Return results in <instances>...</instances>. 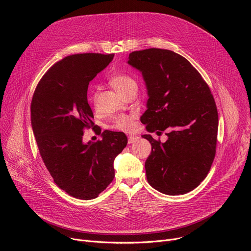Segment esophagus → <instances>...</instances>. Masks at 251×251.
I'll return each mask as SVG.
<instances>
[{
  "label": "esophagus",
  "mask_w": 251,
  "mask_h": 251,
  "mask_svg": "<svg viewBox=\"0 0 251 251\" xmlns=\"http://www.w3.org/2000/svg\"><path fill=\"white\" fill-rule=\"evenodd\" d=\"M138 139H139L138 136H136V135H130V136L128 137V143H129V144H132V143L136 142Z\"/></svg>",
  "instance_id": "obj_1"
}]
</instances>
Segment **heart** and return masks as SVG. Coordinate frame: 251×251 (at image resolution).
Instances as JSON below:
<instances>
[{
	"mask_svg": "<svg viewBox=\"0 0 251 251\" xmlns=\"http://www.w3.org/2000/svg\"><path fill=\"white\" fill-rule=\"evenodd\" d=\"M110 84L118 94L122 95L130 87L136 85V82L132 77L126 75H116L110 79ZM112 127L121 131L131 132L135 128V115L123 114L117 116L113 121Z\"/></svg>",
	"mask_w": 251,
	"mask_h": 251,
	"instance_id": "heart-1",
	"label": "heart"
}]
</instances>
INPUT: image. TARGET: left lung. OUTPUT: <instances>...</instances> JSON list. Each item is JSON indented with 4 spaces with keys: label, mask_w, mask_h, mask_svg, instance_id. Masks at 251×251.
Segmentation results:
<instances>
[{
    "label": "left lung",
    "mask_w": 251,
    "mask_h": 251,
    "mask_svg": "<svg viewBox=\"0 0 251 251\" xmlns=\"http://www.w3.org/2000/svg\"><path fill=\"white\" fill-rule=\"evenodd\" d=\"M127 63L145 81L147 110L141 116L152 146L145 162L148 183L157 191L184 195L205 178L216 155L219 115L211 92L184 56L169 50L133 51ZM168 130L161 143L150 132Z\"/></svg>",
    "instance_id": "obj_1"
}]
</instances>
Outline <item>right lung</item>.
Instances as JSON below:
<instances>
[{
  "label": "right lung",
  "mask_w": 251,
  "mask_h": 251,
  "mask_svg": "<svg viewBox=\"0 0 251 251\" xmlns=\"http://www.w3.org/2000/svg\"><path fill=\"white\" fill-rule=\"evenodd\" d=\"M114 54L80 53L52 65L30 104V123L43 161L54 183L79 200L98 197L114 177V160L127 145L123 132L105 130L101 140L83 142L94 125L87 101L89 82Z\"/></svg>",
  "instance_id": "add662e5"
}]
</instances>
